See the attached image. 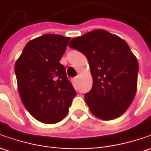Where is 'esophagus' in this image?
I'll return each mask as SVG.
<instances>
[{
	"instance_id": "1",
	"label": "esophagus",
	"mask_w": 151,
	"mask_h": 151,
	"mask_svg": "<svg viewBox=\"0 0 151 151\" xmlns=\"http://www.w3.org/2000/svg\"><path fill=\"white\" fill-rule=\"evenodd\" d=\"M78 80H79V76L75 77V78H74V81H75V83H77V82H78Z\"/></svg>"
}]
</instances>
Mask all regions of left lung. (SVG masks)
<instances>
[{
  "label": "left lung",
  "mask_w": 151,
  "mask_h": 151,
  "mask_svg": "<svg viewBox=\"0 0 151 151\" xmlns=\"http://www.w3.org/2000/svg\"><path fill=\"white\" fill-rule=\"evenodd\" d=\"M69 47L87 58L93 83L85 95L91 113L112 120L129 108L137 91L139 64L124 39L97 29L71 39Z\"/></svg>",
  "instance_id": "left-lung-1"
}]
</instances>
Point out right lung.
I'll return each instance as SVG.
<instances>
[{"label":"right lung","instance_id":"obj_1","mask_svg":"<svg viewBox=\"0 0 151 151\" xmlns=\"http://www.w3.org/2000/svg\"><path fill=\"white\" fill-rule=\"evenodd\" d=\"M70 38L44 34L26 44L15 64L21 100L33 118L56 124L65 118L76 91L60 63Z\"/></svg>","mask_w":151,"mask_h":151}]
</instances>
